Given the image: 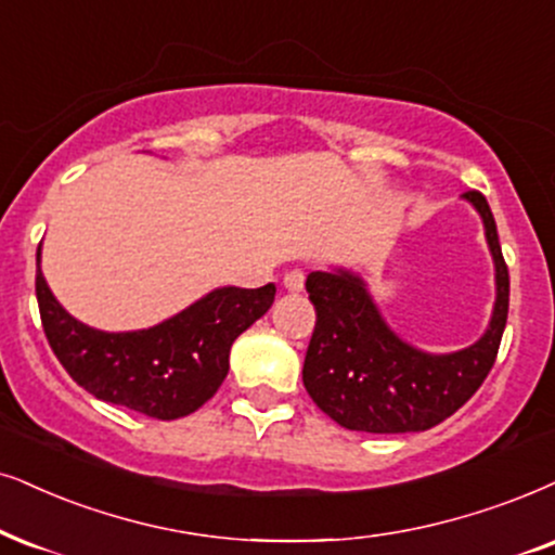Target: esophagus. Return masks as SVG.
<instances>
[{
    "mask_svg": "<svg viewBox=\"0 0 555 555\" xmlns=\"http://www.w3.org/2000/svg\"><path fill=\"white\" fill-rule=\"evenodd\" d=\"M284 286L289 292H301L305 289V271L301 269H292L284 273Z\"/></svg>",
    "mask_w": 555,
    "mask_h": 555,
    "instance_id": "34e87169",
    "label": "esophagus"
}]
</instances>
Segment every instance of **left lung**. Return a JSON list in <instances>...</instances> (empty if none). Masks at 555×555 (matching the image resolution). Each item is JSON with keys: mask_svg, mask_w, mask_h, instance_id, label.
Instances as JSON below:
<instances>
[{"mask_svg": "<svg viewBox=\"0 0 555 555\" xmlns=\"http://www.w3.org/2000/svg\"><path fill=\"white\" fill-rule=\"evenodd\" d=\"M479 209L496 266V301L489 330L459 353L430 356L406 346L382 320L366 286L348 271H312L307 292L318 312L301 382L325 415L348 430H430L464 406L492 371L509 310V271L489 202L464 194Z\"/></svg>", "mask_w": 555, "mask_h": 555, "instance_id": "left-lung-1", "label": "left lung"}]
</instances>
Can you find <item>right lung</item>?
Here are the masks:
<instances>
[{
    "instance_id": "add662e5",
    "label": "right lung",
    "mask_w": 555,
    "mask_h": 555,
    "mask_svg": "<svg viewBox=\"0 0 555 555\" xmlns=\"http://www.w3.org/2000/svg\"><path fill=\"white\" fill-rule=\"evenodd\" d=\"M35 297L55 359L79 387L140 415L177 420L215 397L228 376L230 346L266 314L276 286H222L177 318L138 333H102L74 320L48 289L40 266Z\"/></svg>"
}]
</instances>
